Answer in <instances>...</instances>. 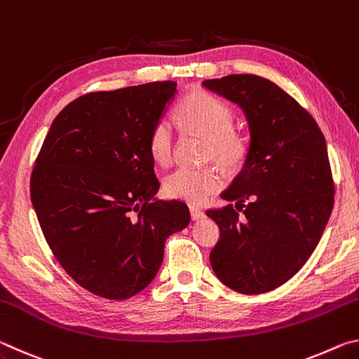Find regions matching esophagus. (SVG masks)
I'll list each match as a JSON object with an SVG mask.
<instances>
[{
  "label": "esophagus",
  "instance_id": "obj_1",
  "mask_svg": "<svg viewBox=\"0 0 359 359\" xmlns=\"http://www.w3.org/2000/svg\"><path fill=\"white\" fill-rule=\"evenodd\" d=\"M190 214H191V218L193 220H201V218L205 217L204 210H201L199 208H196V205H190Z\"/></svg>",
  "mask_w": 359,
  "mask_h": 359
}]
</instances>
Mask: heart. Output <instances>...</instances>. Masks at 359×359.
<instances>
[{
  "label": "heart",
  "mask_w": 359,
  "mask_h": 359,
  "mask_svg": "<svg viewBox=\"0 0 359 359\" xmlns=\"http://www.w3.org/2000/svg\"><path fill=\"white\" fill-rule=\"evenodd\" d=\"M234 111L226 102L205 92L188 93L179 104L180 125L187 131L208 139L205 160H214L226 169L245 161L248 142L241 131L233 128ZM149 150L155 163L168 166L174 154V128L168 118H160L149 136ZM223 187V175L212 166L177 168L165 179L168 196L191 204H201Z\"/></svg>",
  "instance_id": "obj_1"
}]
</instances>
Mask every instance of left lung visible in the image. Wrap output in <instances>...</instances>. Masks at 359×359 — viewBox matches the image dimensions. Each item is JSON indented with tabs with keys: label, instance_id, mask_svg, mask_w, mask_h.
<instances>
[{
	"label": "left lung",
	"instance_id": "8db88e82",
	"mask_svg": "<svg viewBox=\"0 0 359 359\" xmlns=\"http://www.w3.org/2000/svg\"><path fill=\"white\" fill-rule=\"evenodd\" d=\"M203 85L241 106L250 128L245 165L222 193L236 208L205 212L220 228L212 269L238 293H267L306 264L330 220L334 182L325 136L299 102L264 77L231 74Z\"/></svg>",
	"mask_w": 359,
	"mask_h": 359
}]
</instances>
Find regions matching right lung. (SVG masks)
Instances as JSON below:
<instances>
[{"mask_svg": "<svg viewBox=\"0 0 359 359\" xmlns=\"http://www.w3.org/2000/svg\"><path fill=\"white\" fill-rule=\"evenodd\" d=\"M177 83L92 92L69 102L36 158L29 194L42 234L71 278L96 296L126 299L154 280L169 236L190 223L160 188L149 136Z\"/></svg>", "mask_w": 359, "mask_h": 359, "instance_id": "obj_1", "label": "right lung"}]
</instances>
